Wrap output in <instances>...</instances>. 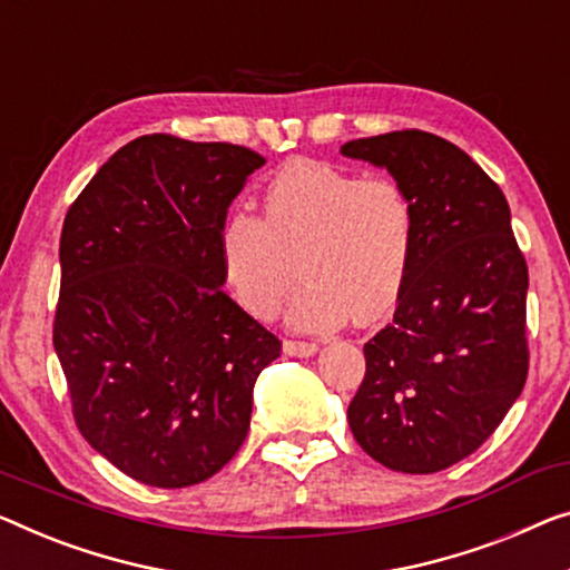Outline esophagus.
Here are the masks:
<instances>
[{"mask_svg":"<svg viewBox=\"0 0 570 570\" xmlns=\"http://www.w3.org/2000/svg\"><path fill=\"white\" fill-rule=\"evenodd\" d=\"M284 353L307 358V355L317 353V343H307V340H284Z\"/></svg>","mask_w":570,"mask_h":570,"instance_id":"34e87169","label":"esophagus"}]
</instances>
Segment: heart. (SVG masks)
<instances>
[{
  "mask_svg": "<svg viewBox=\"0 0 570 570\" xmlns=\"http://www.w3.org/2000/svg\"><path fill=\"white\" fill-rule=\"evenodd\" d=\"M417 215L404 186L361 178L325 160L296 158L278 168L261 217L235 209L219 227V263L243 309L274 317L299 266L304 284L288 304L302 330H330L353 317H384L410 274Z\"/></svg>",
  "mask_w": 570,
  "mask_h": 570,
  "instance_id": "1",
  "label": "heart"
}]
</instances>
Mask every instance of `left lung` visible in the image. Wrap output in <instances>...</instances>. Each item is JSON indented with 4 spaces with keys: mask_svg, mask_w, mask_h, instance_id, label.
Wrapping results in <instances>:
<instances>
[{
    "mask_svg": "<svg viewBox=\"0 0 570 570\" xmlns=\"http://www.w3.org/2000/svg\"><path fill=\"white\" fill-rule=\"evenodd\" d=\"M340 153L384 166L417 215L394 322L363 345L347 424L386 469L445 471L487 443L528 381V261L502 189L453 142L396 130Z\"/></svg>",
    "mask_w": 570,
    "mask_h": 570,
    "instance_id": "obj_1",
    "label": "left lung"
}]
</instances>
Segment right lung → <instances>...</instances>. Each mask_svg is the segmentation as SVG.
Listing matches in <instances>:
<instances>
[{
    "instance_id": "obj_1",
    "label": "right lung",
    "mask_w": 570,
    "mask_h": 570,
    "mask_svg": "<svg viewBox=\"0 0 570 570\" xmlns=\"http://www.w3.org/2000/svg\"><path fill=\"white\" fill-rule=\"evenodd\" d=\"M266 164L233 142L142 135L68 207L53 347L83 440L158 489L207 481L250 428L282 340L225 292L219 227Z\"/></svg>"
}]
</instances>
